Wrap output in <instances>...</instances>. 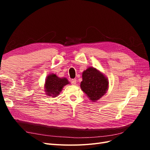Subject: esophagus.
<instances>
[{
    "label": "esophagus",
    "instance_id": "1",
    "mask_svg": "<svg viewBox=\"0 0 150 150\" xmlns=\"http://www.w3.org/2000/svg\"><path fill=\"white\" fill-rule=\"evenodd\" d=\"M71 83L72 84H76V79H72L71 80Z\"/></svg>",
    "mask_w": 150,
    "mask_h": 150
}]
</instances>
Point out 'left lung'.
<instances>
[{"label":"left lung","mask_w":150,"mask_h":150,"mask_svg":"<svg viewBox=\"0 0 150 150\" xmlns=\"http://www.w3.org/2000/svg\"><path fill=\"white\" fill-rule=\"evenodd\" d=\"M108 87V80L95 68L89 67L83 72L81 88L91 101L100 99L106 93Z\"/></svg>","instance_id":"obj_1"}]
</instances>
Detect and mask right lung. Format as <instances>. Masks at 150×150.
Listing matches in <instances>:
<instances>
[{
	"instance_id": "add662e5",
	"label": "right lung",
	"mask_w": 150,
	"mask_h": 150,
	"mask_svg": "<svg viewBox=\"0 0 150 150\" xmlns=\"http://www.w3.org/2000/svg\"><path fill=\"white\" fill-rule=\"evenodd\" d=\"M68 83L66 78H59L56 74H50L47 76L45 85L47 94L48 96H57L61 91L63 86Z\"/></svg>"
}]
</instances>
